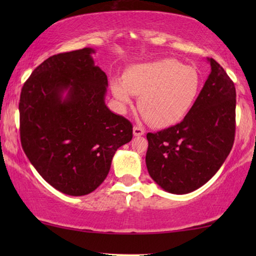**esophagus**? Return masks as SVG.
<instances>
[{
    "label": "esophagus",
    "mask_w": 256,
    "mask_h": 256,
    "mask_svg": "<svg viewBox=\"0 0 256 256\" xmlns=\"http://www.w3.org/2000/svg\"><path fill=\"white\" fill-rule=\"evenodd\" d=\"M132 132H134L135 136H142L144 134V129L140 127V126H134V128H132Z\"/></svg>",
    "instance_id": "34e87169"
}]
</instances>
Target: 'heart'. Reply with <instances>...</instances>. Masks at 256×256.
Returning <instances> with one entry per match:
<instances>
[{
	"label": "heart",
	"mask_w": 256,
	"mask_h": 256,
	"mask_svg": "<svg viewBox=\"0 0 256 256\" xmlns=\"http://www.w3.org/2000/svg\"><path fill=\"white\" fill-rule=\"evenodd\" d=\"M200 78L197 70L171 58L141 62L129 68L124 80L114 78L112 93L124 108L138 96L142 116L156 127L180 122L197 98Z\"/></svg>",
	"instance_id": "1"
}]
</instances>
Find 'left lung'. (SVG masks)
Instances as JSON below:
<instances>
[{
  "instance_id": "1",
  "label": "left lung",
  "mask_w": 256,
  "mask_h": 256,
  "mask_svg": "<svg viewBox=\"0 0 256 256\" xmlns=\"http://www.w3.org/2000/svg\"><path fill=\"white\" fill-rule=\"evenodd\" d=\"M208 60L211 73L184 120L146 134V169L170 194H190L208 183L234 143L236 86L214 59Z\"/></svg>"
}]
</instances>
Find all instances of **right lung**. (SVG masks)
Listing matches in <instances>:
<instances>
[{
    "label": "right lung",
    "instance_id": "add662e5",
    "mask_svg": "<svg viewBox=\"0 0 256 256\" xmlns=\"http://www.w3.org/2000/svg\"><path fill=\"white\" fill-rule=\"evenodd\" d=\"M93 48L54 54L37 66L20 98L26 155L51 186L68 196L93 192L110 172L132 124L104 104L107 76Z\"/></svg>",
    "mask_w": 256,
    "mask_h": 256
}]
</instances>
